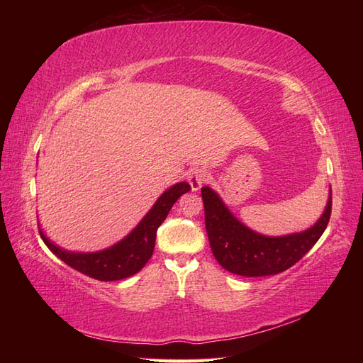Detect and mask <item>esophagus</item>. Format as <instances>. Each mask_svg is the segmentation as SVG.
<instances>
[{"instance_id":"obj_1","label":"esophagus","mask_w":363,"mask_h":363,"mask_svg":"<svg viewBox=\"0 0 363 363\" xmlns=\"http://www.w3.org/2000/svg\"><path fill=\"white\" fill-rule=\"evenodd\" d=\"M209 179V174L204 168H195V169H190L189 174H187V181L190 184L191 190H199L201 189L204 184Z\"/></svg>"}]
</instances>
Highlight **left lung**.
I'll use <instances>...</instances> for the list:
<instances>
[{"instance_id": "left-lung-1", "label": "left lung", "mask_w": 363, "mask_h": 363, "mask_svg": "<svg viewBox=\"0 0 363 363\" xmlns=\"http://www.w3.org/2000/svg\"><path fill=\"white\" fill-rule=\"evenodd\" d=\"M201 196L215 259L228 272L248 277L277 274L295 265L325 233L333 211V196H329L325 213L311 229L285 237H265L243 226L209 187L201 189Z\"/></svg>"}]
</instances>
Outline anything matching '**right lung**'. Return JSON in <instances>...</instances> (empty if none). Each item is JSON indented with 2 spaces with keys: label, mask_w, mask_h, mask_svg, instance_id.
<instances>
[{
  "label": "right lung",
  "mask_w": 363,
  "mask_h": 363,
  "mask_svg": "<svg viewBox=\"0 0 363 363\" xmlns=\"http://www.w3.org/2000/svg\"><path fill=\"white\" fill-rule=\"evenodd\" d=\"M191 187L187 182H179L168 189L162 195L152 209L146 213V217L140 221L133 233L112 248L99 252H68L60 250L59 246L52 245L46 238L42 230L40 237L45 245L64 260L67 265L78 269V272L87 274L98 281H120L125 277L133 276L140 272L152 256L154 243H156L157 228L164 223L167 215L173 204L181 195L187 194Z\"/></svg>",
  "instance_id": "add662e5"
}]
</instances>
